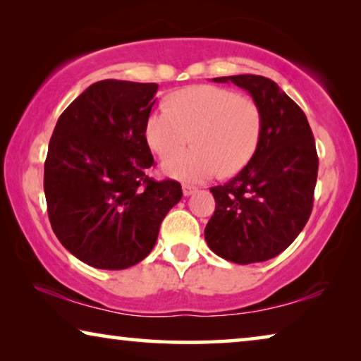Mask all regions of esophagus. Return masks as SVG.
<instances>
[{
  "label": "esophagus",
  "instance_id": "1",
  "mask_svg": "<svg viewBox=\"0 0 361 361\" xmlns=\"http://www.w3.org/2000/svg\"><path fill=\"white\" fill-rule=\"evenodd\" d=\"M196 190H197L196 186H191V185H183V195H185V196H191V195H195Z\"/></svg>",
  "mask_w": 361,
  "mask_h": 361
}]
</instances>
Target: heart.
<instances>
[{
  "label": "heart",
  "instance_id": "b5f03b06",
  "mask_svg": "<svg viewBox=\"0 0 361 361\" xmlns=\"http://www.w3.org/2000/svg\"><path fill=\"white\" fill-rule=\"evenodd\" d=\"M261 126V110L251 97L202 84L176 90L169 106L150 111L144 134L149 147L162 157L191 135L195 146L169 155L164 170L173 178L196 183L219 171L233 175L243 169L259 142Z\"/></svg>",
  "mask_w": 361,
  "mask_h": 361
}]
</instances>
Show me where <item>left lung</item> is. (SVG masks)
Listing matches in <instances>:
<instances>
[{
    "instance_id": "1",
    "label": "left lung",
    "mask_w": 361,
    "mask_h": 361,
    "mask_svg": "<svg viewBox=\"0 0 361 361\" xmlns=\"http://www.w3.org/2000/svg\"><path fill=\"white\" fill-rule=\"evenodd\" d=\"M248 90L261 110L257 147L245 169L211 188L215 212L204 236L215 255L236 264L272 259L308 222L318 178V152L303 110L264 76L214 78Z\"/></svg>"
}]
</instances>
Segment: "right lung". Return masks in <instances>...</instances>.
Here are the masks:
<instances>
[{
    "instance_id": "add662e5",
    "label": "right lung",
    "mask_w": 361,
    "mask_h": 361,
    "mask_svg": "<svg viewBox=\"0 0 361 361\" xmlns=\"http://www.w3.org/2000/svg\"><path fill=\"white\" fill-rule=\"evenodd\" d=\"M159 85L99 80L58 118L43 171L47 211L56 238L97 269L141 262L164 217L183 196L175 180L155 181L146 120Z\"/></svg>"
}]
</instances>
